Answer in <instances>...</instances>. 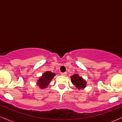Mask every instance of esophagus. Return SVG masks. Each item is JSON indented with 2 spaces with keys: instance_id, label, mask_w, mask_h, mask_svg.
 Listing matches in <instances>:
<instances>
[{
  "instance_id": "esophagus-1",
  "label": "esophagus",
  "mask_w": 122,
  "mask_h": 122,
  "mask_svg": "<svg viewBox=\"0 0 122 122\" xmlns=\"http://www.w3.org/2000/svg\"><path fill=\"white\" fill-rule=\"evenodd\" d=\"M67 73L66 72H64V73H61V75L62 76H66Z\"/></svg>"
}]
</instances>
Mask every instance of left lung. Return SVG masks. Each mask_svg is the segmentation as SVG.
<instances>
[{
	"mask_svg": "<svg viewBox=\"0 0 122 122\" xmlns=\"http://www.w3.org/2000/svg\"><path fill=\"white\" fill-rule=\"evenodd\" d=\"M71 81L76 87L80 89L84 88L86 86V82L82 77H80L78 75H75L71 76Z\"/></svg>",
	"mask_w": 122,
	"mask_h": 122,
	"instance_id": "left-lung-1",
	"label": "left lung"
}]
</instances>
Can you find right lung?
<instances>
[{
	"mask_svg": "<svg viewBox=\"0 0 122 122\" xmlns=\"http://www.w3.org/2000/svg\"><path fill=\"white\" fill-rule=\"evenodd\" d=\"M54 76L55 74L51 72H45L42 75V76L40 78V80H38L37 84H38L40 87L41 88H46L50 83V81L54 77Z\"/></svg>",
	"mask_w": 122,
	"mask_h": 122,
	"instance_id": "1",
	"label": "right lung"
}]
</instances>
